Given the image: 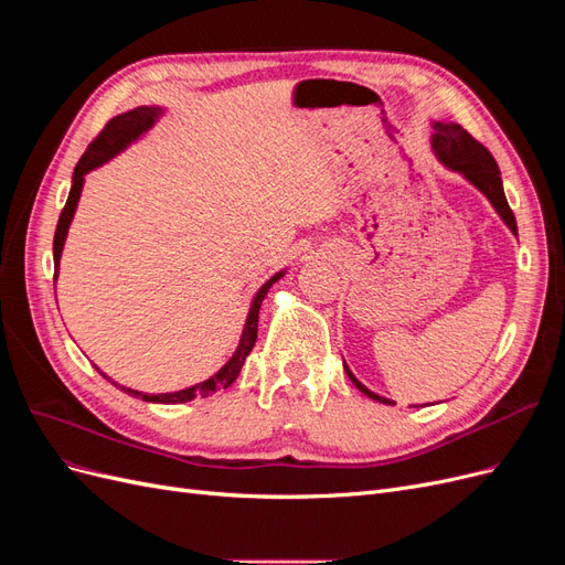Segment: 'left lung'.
I'll list each match as a JSON object with an SVG mask.
<instances>
[{"mask_svg":"<svg viewBox=\"0 0 565 565\" xmlns=\"http://www.w3.org/2000/svg\"><path fill=\"white\" fill-rule=\"evenodd\" d=\"M431 148H434L436 158L443 164L452 169V172H459L461 177H465L469 183H473L478 191H481L490 200L494 212L502 216V221L509 226V231L516 235L519 233L516 231V216H514V212H511L509 202L504 198L500 167H498V162H494V158L490 156V150L483 143H478L467 129H461L455 122H434ZM344 370L349 374V380L355 384V388H361L367 398L386 403V405H396L393 401L377 396V393L370 391L367 386L358 382L353 377V372L347 367V363H344Z\"/></svg>","mask_w":565,"mask_h":565,"instance_id":"left-lung-1","label":"left lung"}]
</instances>
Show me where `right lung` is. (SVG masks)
I'll return each instance as SVG.
<instances>
[{"label": "right lung", "instance_id": "1", "mask_svg": "<svg viewBox=\"0 0 565 565\" xmlns=\"http://www.w3.org/2000/svg\"><path fill=\"white\" fill-rule=\"evenodd\" d=\"M162 115V108L158 106H139L134 108L129 113H122L113 117L110 122L104 127V131H100L96 139L89 143V148L84 150V156L79 158L75 172H73V185H71V195H67V202L65 207L58 216V226H56V235H54V266H56V276H58V264H61V252H63V245H65V235H67V228H71V221L75 216V210H77V202H79V195H82V185H84V177H87L92 169L100 167L104 162H108L110 158H115L117 152H122L129 143H134L136 139H141V136L158 122V117ZM285 276V270L276 273L268 282H264L259 287V292L254 295L252 299V306H249V313H247V320H245V330H243V337H241V344H237L235 353L231 355V361L221 367L214 377L204 380L195 386H188L183 391H174V393H143V391H134V388H127V386H119L125 393H129V396L134 398H141V401H148V403H164V405H174V403H185V401H193L195 396H210V393L218 391V388H228L235 380L237 374H241L243 370V363L245 358L249 355V351L254 349V341H256V324H259V309H262V301L266 299L268 289L273 287V282H278L280 278ZM104 374V372H100ZM104 377L108 380V374H104ZM115 384V382H113Z\"/></svg>", "mask_w": 565, "mask_h": 565}]
</instances>
